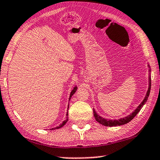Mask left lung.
Returning <instances> with one entry per match:
<instances>
[{"instance_id":"obj_1","label":"left lung","mask_w":160,"mask_h":160,"mask_svg":"<svg viewBox=\"0 0 160 160\" xmlns=\"http://www.w3.org/2000/svg\"><path fill=\"white\" fill-rule=\"evenodd\" d=\"M149 72H150V70H149ZM150 89H151V78H150V77H149V88H148V91H147V92L146 97H145V98H144V99L143 100V102H142L141 104H139V107H137V109H135V111L132 112L131 114L126 117H124V118H122V119H119L117 120H109V119H104V118L100 117L99 115H98L97 114V112H96L94 109V116L95 117L96 120H97V121L99 123H100V124H102L107 127H116V126H120V125L127 124V123L129 122L131 120L134 119V117L136 116L137 114H138V112L140 111V110H141V109L144 106V104H145L146 102L147 101V99H148V97H149V93H150Z\"/></svg>"}]
</instances>
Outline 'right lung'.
<instances>
[{"instance_id":"1","label":"right lung","mask_w":160,"mask_h":160,"mask_svg":"<svg viewBox=\"0 0 160 160\" xmlns=\"http://www.w3.org/2000/svg\"><path fill=\"white\" fill-rule=\"evenodd\" d=\"M77 87H75L74 88H73V89L72 91V92H71V94H70V97H69V100L71 99V97H72V95H73V94H74V93L76 92V91H77ZM68 112H67V114H66V116H67V117H66V120H64V121H63V122H62V124H61L58 127H56V128H53V129H59V128H61V127H62L63 125H65V124L66 122H67V121H68Z\"/></svg>"}]
</instances>
